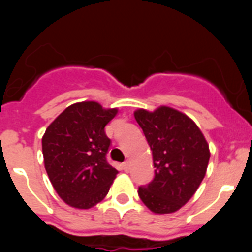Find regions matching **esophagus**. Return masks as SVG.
Returning a JSON list of instances; mask_svg holds the SVG:
<instances>
[{
    "label": "esophagus",
    "mask_w": 252,
    "mask_h": 252,
    "mask_svg": "<svg viewBox=\"0 0 252 252\" xmlns=\"http://www.w3.org/2000/svg\"><path fill=\"white\" fill-rule=\"evenodd\" d=\"M122 169H124L125 171L130 170V161H128V160H127V161H125L124 164H122Z\"/></svg>",
    "instance_id": "esophagus-1"
}]
</instances>
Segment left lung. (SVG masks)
<instances>
[{
    "mask_svg": "<svg viewBox=\"0 0 252 252\" xmlns=\"http://www.w3.org/2000/svg\"><path fill=\"white\" fill-rule=\"evenodd\" d=\"M153 153L155 178L140 187L142 203L157 215L177 212L194 195L208 166V142L194 121L168 106L133 112Z\"/></svg>",
    "mask_w": 252,
    "mask_h": 252,
    "instance_id": "left-lung-1",
    "label": "left lung"
}]
</instances>
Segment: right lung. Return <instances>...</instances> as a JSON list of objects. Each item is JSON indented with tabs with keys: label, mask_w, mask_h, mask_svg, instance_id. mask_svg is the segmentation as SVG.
Instances as JSON below:
<instances>
[{
	"label": "right lung",
	"mask_w": 252,
	"mask_h": 252,
	"mask_svg": "<svg viewBox=\"0 0 252 252\" xmlns=\"http://www.w3.org/2000/svg\"><path fill=\"white\" fill-rule=\"evenodd\" d=\"M119 108L95 101L70 104L46 128L41 139L44 165L62 201L90 209L103 201L119 170L106 160L110 139L104 126Z\"/></svg>",
	"instance_id": "1"
}]
</instances>
